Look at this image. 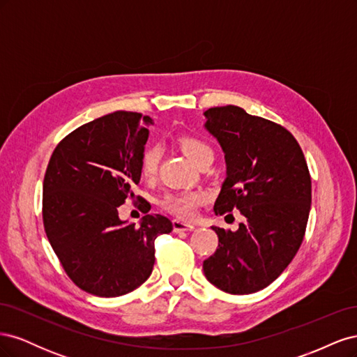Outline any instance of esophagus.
Listing matches in <instances>:
<instances>
[{"mask_svg":"<svg viewBox=\"0 0 357 357\" xmlns=\"http://www.w3.org/2000/svg\"><path fill=\"white\" fill-rule=\"evenodd\" d=\"M193 229H195V226L190 225V223H185V222L177 220V219L172 220V231H174L176 234H178V232H189V231H193Z\"/></svg>","mask_w":357,"mask_h":357,"instance_id":"1","label":"esophagus"}]
</instances>
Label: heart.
I'll return each mask as SVG.
<instances>
[{
    "instance_id": "1",
    "label": "heart",
    "mask_w": 357,
    "mask_h": 357,
    "mask_svg": "<svg viewBox=\"0 0 357 357\" xmlns=\"http://www.w3.org/2000/svg\"><path fill=\"white\" fill-rule=\"evenodd\" d=\"M180 147L193 164L197 167L201 162L213 159L214 152L213 149L195 137H183L180 138ZM160 159V147L158 144L147 146L139 159V171L144 178L155 177L158 165ZM207 201V195L204 192L192 190V192H169L165 193L160 199V207L167 210L168 213L177 215L180 219H192L197 213V208L201 204Z\"/></svg>"
}]
</instances>
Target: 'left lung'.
<instances>
[{
  "label": "left lung",
  "instance_id": "8db88e82",
  "mask_svg": "<svg viewBox=\"0 0 357 357\" xmlns=\"http://www.w3.org/2000/svg\"><path fill=\"white\" fill-rule=\"evenodd\" d=\"M204 114L226 160L214 213L240 210L243 222L235 232L211 226L219 245L202 269L226 294H255L284 271L304 240L311 207L307 160L286 128L241 107H213Z\"/></svg>",
  "mask_w": 357,
  "mask_h": 357
}]
</instances>
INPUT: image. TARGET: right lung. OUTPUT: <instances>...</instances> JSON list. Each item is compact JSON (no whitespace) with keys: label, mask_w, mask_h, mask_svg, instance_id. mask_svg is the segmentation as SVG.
I'll return each instance as SVG.
<instances>
[{"label":"right lung","mask_w":357,"mask_h":357,"mask_svg":"<svg viewBox=\"0 0 357 357\" xmlns=\"http://www.w3.org/2000/svg\"><path fill=\"white\" fill-rule=\"evenodd\" d=\"M153 121L114 112L74 129L53 150L43 181V223L49 243L75 286L95 296H122L152 274L155 240L169 234L165 215L139 226L119 219L134 198L139 159ZM147 213L149 202L142 201Z\"/></svg>","instance_id":"add662e5"}]
</instances>
